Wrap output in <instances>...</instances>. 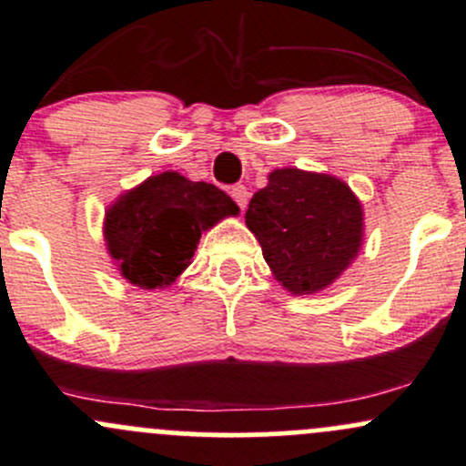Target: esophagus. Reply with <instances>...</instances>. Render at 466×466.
<instances>
[{
  "mask_svg": "<svg viewBox=\"0 0 466 466\" xmlns=\"http://www.w3.org/2000/svg\"><path fill=\"white\" fill-rule=\"evenodd\" d=\"M231 198L235 199V204L239 206V208H247V204H248V190L244 188V186H233L231 188Z\"/></svg>",
  "mask_w": 466,
  "mask_h": 466,
  "instance_id": "34e87169",
  "label": "esophagus"
}]
</instances>
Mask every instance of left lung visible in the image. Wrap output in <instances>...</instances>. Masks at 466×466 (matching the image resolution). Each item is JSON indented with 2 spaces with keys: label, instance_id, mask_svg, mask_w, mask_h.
Returning <instances> with one entry per match:
<instances>
[{
  "label": "left lung",
  "instance_id": "left-lung-1",
  "mask_svg": "<svg viewBox=\"0 0 466 466\" xmlns=\"http://www.w3.org/2000/svg\"><path fill=\"white\" fill-rule=\"evenodd\" d=\"M244 219L273 278L299 296L332 285L363 242L361 201L350 186L299 167L273 170Z\"/></svg>",
  "mask_w": 466,
  "mask_h": 466
}]
</instances>
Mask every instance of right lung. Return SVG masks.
<instances>
[{
    "instance_id": "obj_1",
    "label": "right lung",
    "mask_w": 466,
    "mask_h": 466,
    "mask_svg": "<svg viewBox=\"0 0 466 466\" xmlns=\"http://www.w3.org/2000/svg\"><path fill=\"white\" fill-rule=\"evenodd\" d=\"M238 213V204L218 186L167 170L114 201L103 233L126 280L141 289H161L190 265L201 231Z\"/></svg>"
}]
</instances>
